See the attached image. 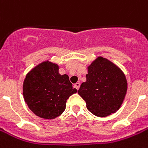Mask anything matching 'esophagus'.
Here are the masks:
<instances>
[{
    "instance_id": "34e87169",
    "label": "esophagus",
    "mask_w": 148,
    "mask_h": 148,
    "mask_svg": "<svg viewBox=\"0 0 148 148\" xmlns=\"http://www.w3.org/2000/svg\"><path fill=\"white\" fill-rule=\"evenodd\" d=\"M80 85H81V84H80V83H78V82H77V83L74 84V88H76L77 90H78L79 88H80Z\"/></svg>"
}]
</instances>
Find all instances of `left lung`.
I'll return each instance as SVG.
<instances>
[{"label": "left lung", "mask_w": 148, "mask_h": 148, "mask_svg": "<svg viewBox=\"0 0 148 148\" xmlns=\"http://www.w3.org/2000/svg\"><path fill=\"white\" fill-rule=\"evenodd\" d=\"M86 78L78 95L85 101L88 110L101 117L117 112L127 90V81L122 70L112 61L99 56L88 66Z\"/></svg>", "instance_id": "left-lung-1"}]
</instances>
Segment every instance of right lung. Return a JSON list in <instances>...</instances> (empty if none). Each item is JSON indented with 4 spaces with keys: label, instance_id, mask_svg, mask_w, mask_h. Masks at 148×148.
<instances>
[{
    "label": "right lung",
    "instance_id": "add662e5",
    "mask_svg": "<svg viewBox=\"0 0 148 148\" xmlns=\"http://www.w3.org/2000/svg\"><path fill=\"white\" fill-rule=\"evenodd\" d=\"M67 74H59V66L47 60L34 67L23 82V97L35 115L53 120L62 114L70 96L77 93Z\"/></svg>",
    "mask_w": 148,
    "mask_h": 148
}]
</instances>
